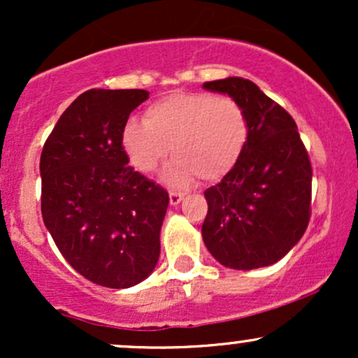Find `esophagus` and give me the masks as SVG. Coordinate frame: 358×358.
Wrapping results in <instances>:
<instances>
[{
	"mask_svg": "<svg viewBox=\"0 0 358 358\" xmlns=\"http://www.w3.org/2000/svg\"><path fill=\"white\" fill-rule=\"evenodd\" d=\"M183 193L182 192H170V205H178L183 200Z\"/></svg>",
	"mask_w": 358,
	"mask_h": 358,
	"instance_id": "obj_1",
	"label": "esophagus"
}]
</instances>
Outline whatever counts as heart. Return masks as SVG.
<instances>
[{
    "label": "heart",
    "mask_w": 358,
    "mask_h": 358,
    "mask_svg": "<svg viewBox=\"0 0 358 358\" xmlns=\"http://www.w3.org/2000/svg\"><path fill=\"white\" fill-rule=\"evenodd\" d=\"M248 138V116L236 99L176 92L151 102L143 121L127 119L121 146L131 166L141 173H153L171 148L176 156L163 180L183 185L196 175L207 182L227 175L244 153Z\"/></svg>",
    "instance_id": "obj_1"
}]
</instances>
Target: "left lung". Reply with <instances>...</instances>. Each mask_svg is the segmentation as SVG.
I'll return each mask as SVG.
<instances>
[{"label": "left lung", "mask_w": 358, "mask_h": 358, "mask_svg": "<svg viewBox=\"0 0 358 358\" xmlns=\"http://www.w3.org/2000/svg\"><path fill=\"white\" fill-rule=\"evenodd\" d=\"M244 109L248 145L220 183L205 190L202 237L222 266L250 271L289 252L310 222L311 165L294 119L242 77L205 82Z\"/></svg>", "instance_id": "8db88e82"}]
</instances>
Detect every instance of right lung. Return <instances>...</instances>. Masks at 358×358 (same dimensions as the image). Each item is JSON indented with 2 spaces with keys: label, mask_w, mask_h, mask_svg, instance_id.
<instances>
[{
  "label": "right lung",
  "mask_w": 358,
  "mask_h": 358,
  "mask_svg": "<svg viewBox=\"0 0 358 358\" xmlns=\"http://www.w3.org/2000/svg\"><path fill=\"white\" fill-rule=\"evenodd\" d=\"M150 97L143 89H90L65 109L40 158L42 217L77 273L124 289L153 273L168 193L127 165L121 131Z\"/></svg>",
  "instance_id": "add662e5"
}]
</instances>
